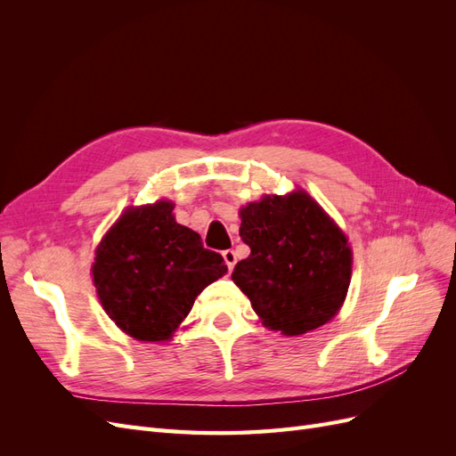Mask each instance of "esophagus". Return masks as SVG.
Returning a JSON list of instances; mask_svg holds the SVG:
<instances>
[{"instance_id":"34e87169","label":"esophagus","mask_w":456,"mask_h":456,"mask_svg":"<svg viewBox=\"0 0 456 456\" xmlns=\"http://www.w3.org/2000/svg\"><path fill=\"white\" fill-rule=\"evenodd\" d=\"M223 256H224V262H226L228 270H232L233 266H236V260H238V255H236V251L226 249V251H223Z\"/></svg>"}]
</instances>
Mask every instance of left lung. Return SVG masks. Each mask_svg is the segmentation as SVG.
I'll return each instance as SVG.
<instances>
[{"instance_id":"obj_1","label":"left lung","mask_w":456,"mask_h":456,"mask_svg":"<svg viewBox=\"0 0 456 456\" xmlns=\"http://www.w3.org/2000/svg\"><path fill=\"white\" fill-rule=\"evenodd\" d=\"M240 236L251 255L232 280L268 329L297 337L333 320L348 293L346 236L305 190L241 207Z\"/></svg>"}]
</instances>
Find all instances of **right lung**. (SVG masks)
Segmentation results:
<instances>
[{
	"instance_id": "1",
	"label": "right lung",
	"mask_w": 456,
	"mask_h": 456,
	"mask_svg": "<svg viewBox=\"0 0 456 456\" xmlns=\"http://www.w3.org/2000/svg\"><path fill=\"white\" fill-rule=\"evenodd\" d=\"M173 209L167 200L129 207L96 247L91 272L101 305L136 340H169L196 297L228 270Z\"/></svg>"
}]
</instances>
